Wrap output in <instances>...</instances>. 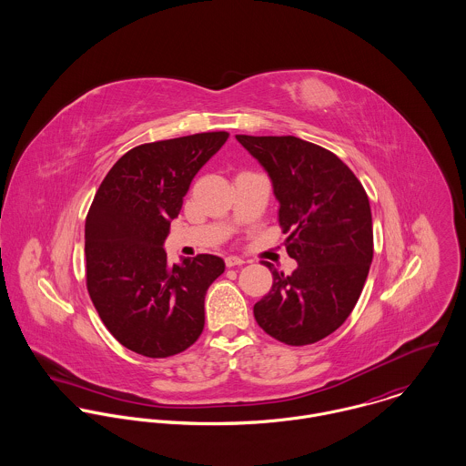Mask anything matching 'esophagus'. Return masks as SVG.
Instances as JSON below:
<instances>
[{
    "label": "esophagus",
    "instance_id": "esophagus-1",
    "mask_svg": "<svg viewBox=\"0 0 466 466\" xmlns=\"http://www.w3.org/2000/svg\"><path fill=\"white\" fill-rule=\"evenodd\" d=\"M226 267H235V266H242V264H246L242 258H238V257H228L226 260Z\"/></svg>",
    "mask_w": 466,
    "mask_h": 466
}]
</instances>
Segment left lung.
I'll return each instance as SVG.
<instances>
[{"mask_svg": "<svg viewBox=\"0 0 466 466\" xmlns=\"http://www.w3.org/2000/svg\"><path fill=\"white\" fill-rule=\"evenodd\" d=\"M237 139L272 179L278 220L287 233L292 274L270 264L272 287L255 305L264 332L289 346L314 344L351 314L373 260V222L366 190L330 150L296 136Z\"/></svg>", "mask_w": 466, "mask_h": 466, "instance_id": "8db88e82", "label": "left lung"}]
</instances>
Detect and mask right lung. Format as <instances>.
I'll return each instance as SVG.
<instances>
[{"instance_id": "1", "label": "right lung", "mask_w": 466, "mask_h": 466, "mask_svg": "<svg viewBox=\"0 0 466 466\" xmlns=\"http://www.w3.org/2000/svg\"><path fill=\"white\" fill-rule=\"evenodd\" d=\"M229 134L143 143L104 177L86 217V285L113 337L139 355L185 351L204 329V296L222 258L198 255L170 266L165 238L200 167Z\"/></svg>"}]
</instances>
